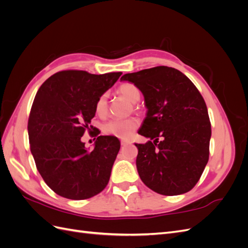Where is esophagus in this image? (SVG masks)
Masks as SVG:
<instances>
[{"mask_svg": "<svg viewBox=\"0 0 248 248\" xmlns=\"http://www.w3.org/2000/svg\"><path fill=\"white\" fill-rule=\"evenodd\" d=\"M128 144H130L129 140H121V145L122 146H126V145H128Z\"/></svg>", "mask_w": 248, "mask_h": 248, "instance_id": "esophagus-1", "label": "esophagus"}]
</instances>
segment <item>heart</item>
I'll return each mask as SVG.
<instances>
[{
  "mask_svg": "<svg viewBox=\"0 0 248 248\" xmlns=\"http://www.w3.org/2000/svg\"><path fill=\"white\" fill-rule=\"evenodd\" d=\"M119 93L125 98L130 101L131 103H136L140 98V92L138 89V87L134 86L133 84H129L126 82L119 87ZM95 110L96 114L103 117L107 115L108 112V95L104 93L98 97V99L95 104ZM139 127V121L134 118L129 119H114L110 120L107 124L103 126V132L108 134V136H112L120 139H128L131 134L137 130Z\"/></svg>",
  "mask_w": 248,
  "mask_h": 248,
  "instance_id": "1",
  "label": "heart"
}]
</instances>
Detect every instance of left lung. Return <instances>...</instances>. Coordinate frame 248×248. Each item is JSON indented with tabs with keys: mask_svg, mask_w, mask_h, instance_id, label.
Wrapping results in <instances>:
<instances>
[{
	"mask_svg": "<svg viewBox=\"0 0 248 248\" xmlns=\"http://www.w3.org/2000/svg\"><path fill=\"white\" fill-rule=\"evenodd\" d=\"M121 80L138 87L148 109L139 134L151 140L136 144L141 181L163 196L188 192L209 159L211 124L204 98L185 74L168 66L126 73Z\"/></svg>",
	"mask_w": 248,
	"mask_h": 248,
	"instance_id": "left-lung-1",
	"label": "left lung"
}]
</instances>
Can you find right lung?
Wrapping results in <instances>:
<instances>
[{
  "label": "right lung",
  "mask_w": 248,
  "mask_h": 248,
  "mask_svg": "<svg viewBox=\"0 0 248 248\" xmlns=\"http://www.w3.org/2000/svg\"><path fill=\"white\" fill-rule=\"evenodd\" d=\"M121 74L60 71L37 92L28 122L30 148L44 182L59 196L86 200L108 185L120 140L112 136H99L90 151L81 137L87 129L91 130L90 127L93 128L90 124L98 97L114 86Z\"/></svg>",
  "instance_id": "right-lung-1"
}]
</instances>
